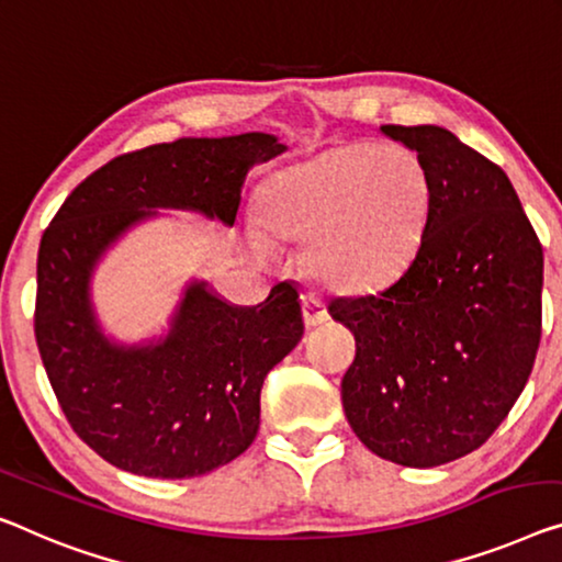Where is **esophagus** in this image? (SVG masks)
<instances>
[{"mask_svg": "<svg viewBox=\"0 0 562 562\" xmlns=\"http://www.w3.org/2000/svg\"><path fill=\"white\" fill-rule=\"evenodd\" d=\"M303 313H305V325H307V328H315V325H321V323L328 321V310H325V305L315 295H305L303 297Z\"/></svg>", "mask_w": 562, "mask_h": 562, "instance_id": "34e87169", "label": "esophagus"}]
</instances>
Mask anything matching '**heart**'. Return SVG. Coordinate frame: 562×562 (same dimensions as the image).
Instances as JSON below:
<instances>
[{
    "mask_svg": "<svg viewBox=\"0 0 562 562\" xmlns=\"http://www.w3.org/2000/svg\"><path fill=\"white\" fill-rule=\"evenodd\" d=\"M431 196V173L412 148L346 140L274 171L259 191V216L274 237L307 241L310 278L363 292L412 262Z\"/></svg>",
    "mask_w": 562,
    "mask_h": 562,
    "instance_id": "b5f03b06",
    "label": "heart"
}]
</instances>
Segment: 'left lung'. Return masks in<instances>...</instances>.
<instances>
[{"label":"left lung","mask_w":562,"mask_h":562,"mask_svg":"<svg viewBox=\"0 0 562 562\" xmlns=\"http://www.w3.org/2000/svg\"><path fill=\"white\" fill-rule=\"evenodd\" d=\"M431 173L424 239L373 295L335 297L356 335L340 396L389 462L429 469L480 449L530 379L542 333V247L507 173L439 125H381Z\"/></svg>","instance_id":"obj_1"}]
</instances>
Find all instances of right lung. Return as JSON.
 <instances>
[{"instance_id": "1", "label": "right lung", "mask_w": 562, "mask_h": 562, "mask_svg": "<svg viewBox=\"0 0 562 562\" xmlns=\"http://www.w3.org/2000/svg\"><path fill=\"white\" fill-rule=\"evenodd\" d=\"M284 146L270 133L179 138L123 154L65 199L42 234L35 338L72 431L123 472L189 480L229 464L259 429L267 373L303 338L292 282L241 307L191 282L166 338L108 340L90 303L98 259L150 209H191L234 224L241 183Z\"/></svg>"}]
</instances>
